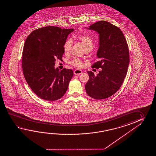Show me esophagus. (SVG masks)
<instances>
[{
    "mask_svg": "<svg viewBox=\"0 0 156 156\" xmlns=\"http://www.w3.org/2000/svg\"><path fill=\"white\" fill-rule=\"evenodd\" d=\"M82 71L80 70V69H77L74 71V75H79V74H82Z\"/></svg>",
    "mask_w": 156,
    "mask_h": 156,
    "instance_id": "obj_1",
    "label": "esophagus"
}]
</instances>
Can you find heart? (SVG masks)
Returning a JSON list of instances; mask_svg holds the SVG:
<instances>
[{"label":"heart","instance_id":"obj_1","mask_svg":"<svg viewBox=\"0 0 156 156\" xmlns=\"http://www.w3.org/2000/svg\"><path fill=\"white\" fill-rule=\"evenodd\" d=\"M77 38L80 41L83 46H84L85 49L87 48L93 46V41L92 37L89 35L87 34H80L77 37ZM72 46V40L71 39L67 40L66 41L64 44V49L65 53H68L69 51ZM72 64L75 66L82 67L83 66V62L82 60L79 59H74L72 62Z\"/></svg>","mask_w":156,"mask_h":156}]
</instances>
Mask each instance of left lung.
Wrapping results in <instances>:
<instances>
[{"instance_id":"1","label":"left lung","mask_w":156,"mask_h":156,"mask_svg":"<svg viewBox=\"0 0 156 156\" xmlns=\"http://www.w3.org/2000/svg\"><path fill=\"white\" fill-rule=\"evenodd\" d=\"M85 28L99 35V61L92 66L102 69L96 76L87 72L89 79L85 85L86 92L95 100L106 99L118 91L127 74L129 62L127 44L122 31L107 21H98Z\"/></svg>"}]
</instances>
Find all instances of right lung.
Masks as SVG:
<instances>
[{
  "label": "right lung",
  "mask_w": 156,
  "mask_h": 156,
  "mask_svg": "<svg viewBox=\"0 0 156 156\" xmlns=\"http://www.w3.org/2000/svg\"><path fill=\"white\" fill-rule=\"evenodd\" d=\"M74 30L48 26L35 30L26 39L22 54L23 74L33 92L43 100H59L68 89L73 71H60L54 65L56 59H62L67 36Z\"/></svg>",
  "instance_id": "1"
}]
</instances>
